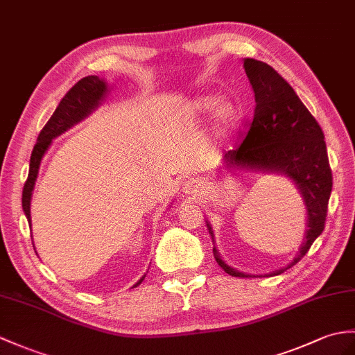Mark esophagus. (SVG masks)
Instances as JSON below:
<instances>
[{
  "label": "esophagus",
  "instance_id": "obj_1",
  "mask_svg": "<svg viewBox=\"0 0 355 355\" xmlns=\"http://www.w3.org/2000/svg\"><path fill=\"white\" fill-rule=\"evenodd\" d=\"M183 191L187 193V195H198L201 192V183H200V180H195V178H192V180H189V181H186L184 183V186H183Z\"/></svg>",
  "mask_w": 355,
  "mask_h": 355
}]
</instances>
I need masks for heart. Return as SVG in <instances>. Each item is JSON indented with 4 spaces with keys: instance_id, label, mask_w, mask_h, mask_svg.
Masks as SVG:
<instances>
[{
    "instance_id": "obj_1",
    "label": "heart",
    "mask_w": 355,
    "mask_h": 355,
    "mask_svg": "<svg viewBox=\"0 0 355 355\" xmlns=\"http://www.w3.org/2000/svg\"><path fill=\"white\" fill-rule=\"evenodd\" d=\"M216 100H204L200 104H198V109L201 112H207L215 109ZM239 121V110L232 104H225L222 105L219 112H218V127L222 131H228L233 127H236V123Z\"/></svg>"
}]
</instances>
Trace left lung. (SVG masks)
Masks as SVG:
<instances>
[{"mask_svg": "<svg viewBox=\"0 0 355 355\" xmlns=\"http://www.w3.org/2000/svg\"><path fill=\"white\" fill-rule=\"evenodd\" d=\"M243 68L255 94L254 116L241 145L225 154L224 166L283 172L298 184L307 205L309 230L298 257L289 265L292 268L325 227L333 175L324 133L293 87L272 66L245 59ZM213 254L227 274L250 277L227 266L215 248ZM286 269L277 270L275 275Z\"/></svg>", "mask_w": 355, "mask_h": 355, "instance_id": "8db88e82", "label": "left lung"}]
</instances>
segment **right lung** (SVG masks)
Here are the masks:
<instances>
[{
  "label": "right lung",
  "mask_w": 355,
  "mask_h": 355,
  "mask_svg": "<svg viewBox=\"0 0 355 355\" xmlns=\"http://www.w3.org/2000/svg\"><path fill=\"white\" fill-rule=\"evenodd\" d=\"M105 90H107V85L101 78H98L95 76L81 78L68 90V92H66L59 105H57V109L54 110L53 116L49 118V121L45 123V127L40 130V133L37 136V142L35 148H33V153L30 157L28 178L26 181V184H24V191H22V209H24V213H26L28 222H30L31 192L37 178L40 160H42L48 146L51 145L54 137L62 135L63 131L71 128L73 123H77L85 116H87V114L92 112L98 104H100ZM144 278H140L139 283L135 286H139L142 283Z\"/></svg>",
  "instance_id": "obj_1"
}]
</instances>
